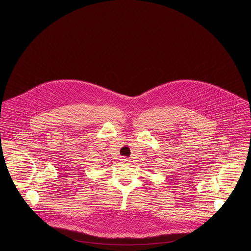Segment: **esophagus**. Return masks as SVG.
I'll list each match as a JSON object with an SVG mask.
<instances>
[{"label": "esophagus", "instance_id": "34e87169", "mask_svg": "<svg viewBox=\"0 0 251 251\" xmlns=\"http://www.w3.org/2000/svg\"><path fill=\"white\" fill-rule=\"evenodd\" d=\"M125 161H127V162H129V160L125 159Z\"/></svg>", "mask_w": 251, "mask_h": 251}]
</instances>
